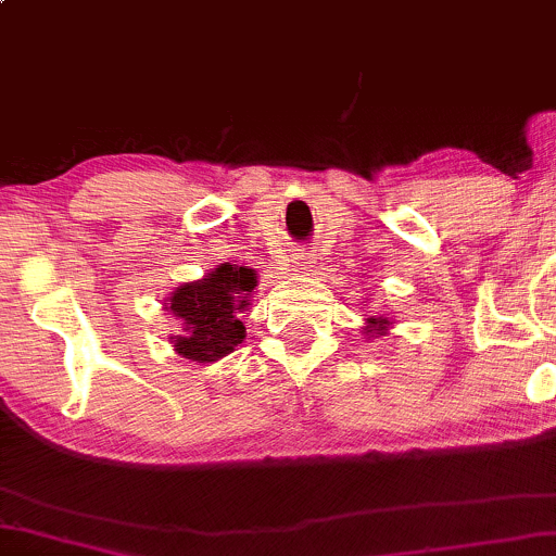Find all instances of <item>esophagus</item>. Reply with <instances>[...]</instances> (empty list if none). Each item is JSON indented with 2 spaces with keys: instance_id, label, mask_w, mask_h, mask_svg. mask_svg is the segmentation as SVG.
<instances>
[{
  "instance_id": "obj_1",
  "label": "esophagus",
  "mask_w": 556,
  "mask_h": 556,
  "mask_svg": "<svg viewBox=\"0 0 556 556\" xmlns=\"http://www.w3.org/2000/svg\"><path fill=\"white\" fill-rule=\"evenodd\" d=\"M295 266H298V271L307 274V271H313V266H316V258H313V256H298Z\"/></svg>"
}]
</instances>
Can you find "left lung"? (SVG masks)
Here are the masks:
<instances>
[{"label": "left lung", "instance_id": "8db88e82", "mask_svg": "<svg viewBox=\"0 0 556 556\" xmlns=\"http://www.w3.org/2000/svg\"><path fill=\"white\" fill-rule=\"evenodd\" d=\"M365 324H367L365 326L367 339H370V337H386L388 329H391V320H388V318H376V316H372V318H367Z\"/></svg>", "mask_w": 556, "mask_h": 556}]
</instances>
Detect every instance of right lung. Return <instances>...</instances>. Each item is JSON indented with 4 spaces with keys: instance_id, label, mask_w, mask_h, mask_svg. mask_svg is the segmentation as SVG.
I'll use <instances>...</instances> for the list:
<instances>
[{
    "instance_id": "1",
    "label": "right lung",
    "mask_w": 556,
    "mask_h": 556,
    "mask_svg": "<svg viewBox=\"0 0 556 556\" xmlns=\"http://www.w3.org/2000/svg\"><path fill=\"white\" fill-rule=\"evenodd\" d=\"M258 287L256 269L219 264L197 282H184L165 298V311L178 320L180 333L170 337L173 352L191 363H217L243 344L240 316L251 307Z\"/></svg>"
}]
</instances>
